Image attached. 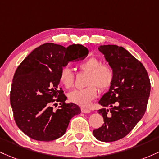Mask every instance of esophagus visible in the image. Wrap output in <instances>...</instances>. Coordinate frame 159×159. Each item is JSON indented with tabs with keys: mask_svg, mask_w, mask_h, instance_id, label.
<instances>
[{
	"mask_svg": "<svg viewBox=\"0 0 159 159\" xmlns=\"http://www.w3.org/2000/svg\"><path fill=\"white\" fill-rule=\"evenodd\" d=\"M81 111L82 113H91V110H89V109L85 108V107H81Z\"/></svg>",
	"mask_w": 159,
	"mask_h": 159,
	"instance_id": "34e87169",
	"label": "esophagus"
}]
</instances>
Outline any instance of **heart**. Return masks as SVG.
<instances>
[{
  "instance_id": "heart-1",
  "label": "heart",
  "mask_w": 159,
  "mask_h": 159,
  "mask_svg": "<svg viewBox=\"0 0 159 159\" xmlns=\"http://www.w3.org/2000/svg\"><path fill=\"white\" fill-rule=\"evenodd\" d=\"M79 67L82 71L88 74L85 81V84L88 86L73 90L68 94V98L70 102L85 107L88 106L97 96V87L101 91L110 88L114 79V72L111 67L101 65V61L94 57L80 62ZM59 80L65 88L70 89L74 85V75L70 67L67 66L62 67Z\"/></svg>"
}]
</instances>
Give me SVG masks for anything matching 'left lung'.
<instances>
[{
    "label": "left lung",
    "instance_id": "8db88e82",
    "mask_svg": "<svg viewBox=\"0 0 159 159\" xmlns=\"http://www.w3.org/2000/svg\"><path fill=\"white\" fill-rule=\"evenodd\" d=\"M98 50L113 69L114 79L98 101L103 107L98 113L104 123L93 134L100 141L113 142L125 137L143 116L151 85L144 66L125 48L103 45Z\"/></svg>",
    "mask_w": 159,
    "mask_h": 159
}]
</instances>
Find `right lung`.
I'll return each instance as SVG.
<instances>
[{
  "label": "right lung",
  "instance_id": "1",
  "mask_svg": "<svg viewBox=\"0 0 159 159\" xmlns=\"http://www.w3.org/2000/svg\"><path fill=\"white\" fill-rule=\"evenodd\" d=\"M89 53L80 44L64 46L47 43L25 58L14 74L10 103L14 119L27 136L40 141H51L63 136L72 117L81 113L67 97L59 84L63 67L73 61L84 59ZM60 102L59 109L52 106Z\"/></svg>",
  "mask_w": 159,
  "mask_h": 159
}]
</instances>
